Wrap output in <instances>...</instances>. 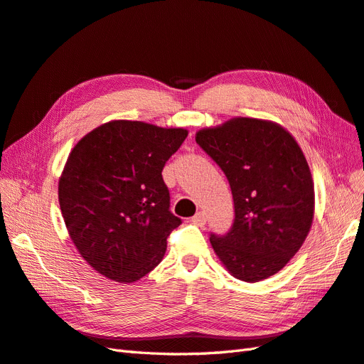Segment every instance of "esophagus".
Instances as JSON below:
<instances>
[{
	"instance_id": "esophagus-1",
	"label": "esophagus",
	"mask_w": 364,
	"mask_h": 364,
	"mask_svg": "<svg viewBox=\"0 0 364 364\" xmlns=\"http://www.w3.org/2000/svg\"><path fill=\"white\" fill-rule=\"evenodd\" d=\"M207 221V215L204 212H198L195 216H192V223L196 225H204Z\"/></svg>"
}]
</instances>
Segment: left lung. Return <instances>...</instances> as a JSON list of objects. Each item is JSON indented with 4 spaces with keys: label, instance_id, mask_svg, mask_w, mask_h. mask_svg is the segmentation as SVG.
<instances>
[{
    "label": "left lung",
    "instance_id": "left-lung-1",
    "mask_svg": "<svg viewBox=\"0 0 364 364\" xmlns=\"http://www.w3.org/2000/svg\"><path fill=\"white\" fill-rule=\"evenodd\" d=\"M230 184L235 220L210 235L233 277L259 282L276 274L305 242L314 218V183L305 155L280 124L236 117L195 137Z\"/></svg>",
    "mask_w": 364,
    "mask_h": 364
}]
</instances>
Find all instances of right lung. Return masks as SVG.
<instances>
[{
	"instance_id": "1",
	"label": "right lung",
	"mask_w": 364,
	"mask_h": 364,
	"mask_svg": "<svg viewBox=\"0 0 364 364\" xmlns=\"http://www.w3.org/2000/svg\"><path fill=\"white\" fill-rule=\"evenodd\" d=\"M188 137L183 128L112 120L88 132L68 155L59 205L68 235L105 277L131 284L157 267L181 224L161 171Z\"/></svg>"
}]
</instances>
